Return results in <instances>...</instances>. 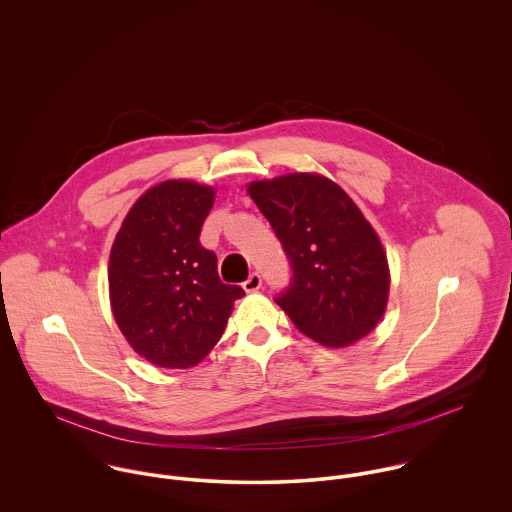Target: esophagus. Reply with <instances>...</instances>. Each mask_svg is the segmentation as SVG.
I'll return each instance as SVG.
<instances>
[{
  "mask_svg": "<svg viewBox=\"0 0 512 512\" xmlns=\"http://www.w3.org/2000/svg\"><path fill=\"white\" fill-rule=\"evenodd\" d=\"M242 288H244V292L246 293H254L258 292L260 288H262V276L260 274H250V278L242 284Z\"/></svg>",
  "mask_w": 512,
  "mask_h": 512,
  "instance_id": "esophagus-1",
  "label": "esophagus"
}]
</instances>
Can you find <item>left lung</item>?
<instances>
[{
	"mask_svg": "<svg viewBox=\"0 0 512 512\" xmlns=\"http://www.w3.org/2000/svg\"><path fill=\"white\" fill-rule=\"evenodd\" d=\"M246 191L292 262V286L276 303L323 347L361 341L380 323L390 292L386 252L363 211L319 173L258 179Z\"/></svg>",
	"mask_w": 512,
	"mask_h": 512,
	"instance_id": "left-lung-1",
	"label": "left lung"
}]
</instances>
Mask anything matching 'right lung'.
<instances>
[{
    "label": "right lung",
    "instance_id": "1",
    "mask_svg": "<svg viewBox=\"0 0 512 512\" xmlns=\"http://www.w3.org/2000/svg\"><path fill=\"white\" fill-rule=\"evenodd\" d=\"M217 189L189 179L153 185L132 205L110 250V307L128 345L159 368L199 365L219 343L238 286L222 284L199 242Z\"/></svg>",
    "mask_w": 512,
    "mask_h": 512
}]
</instances>
